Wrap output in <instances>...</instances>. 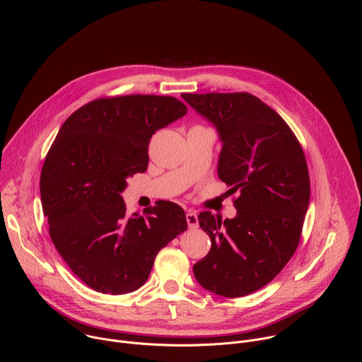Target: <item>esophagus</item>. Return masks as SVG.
Returning <instances> with one entry per match:
<instances>
[{
	"mask_svg": "<svg viewBox=\"0 0 362 362\" xmlns=\"http://www.w3.org/2000/svg\"><path fill=\"white\" fill-rule=\"evenodd\" d=\"M186 221H187L189 229H196L199 226V219H197L196 212H187L186 214Z\"/></svg>",
	"mask_w": 362,
	"mask_h": 362,
	"instance_id": "esophagus-1",
	"label": "esophagus"
}]
</instances>
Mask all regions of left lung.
<instances>
[{"label": "left lung", "instance_id": "obj_1", "mask_svg": "<svg viewBox=\"0 0 362 362\" xmlns=\"http://www.w3.org/2000/svg\"><path fill=\"white\" fill-rule=\"evenodd\" d=\"M182 98L216 129L218 176L230 190L240 189L233 219L199 215L212 247L193 274L212 293L245 296L269 284L296 250L311 194L303 151L284 119L252 94Z\"/></svg>", "mask_w": 362, "mask_h": 362}]
</instances>
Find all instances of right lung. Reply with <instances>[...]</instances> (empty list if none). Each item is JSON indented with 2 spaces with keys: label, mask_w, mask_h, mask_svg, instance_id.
<instances>
[{
  "label": "right lung",
  "mask_w": 362,
  "mask_h": 362,
  "mask_svg": "<svg viewBox=\"0 0 362 362\" xmlns=\"http://www.w3.org/2000/svg\"><path fill=\"white\" fill-rule=\"evenodd\" d=\"M186 113L175 97L98 98L76 110L51 146L40 177L49 238L94 291L139 289L159 250L186 230L179 204L162 202L146 216H127L122 196L127 179L147 169L151 136Z\"/></svg>",
  "instance_id": "add662e5"
}]
</instances>
